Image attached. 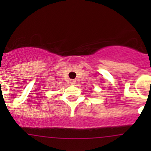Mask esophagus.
Listing matches in <instances>:
<instances>
[{"label":"esophagus","instance_id":"obj_1","mask_svg":"<svg viewBox=\"0 0 151 151\" xmlns=\"http://www.w3.org/2000/svg\"><path fill=\"white\" fill-rule=\"evenodd\" d=\"M76 80H70V84H71L72 85H76Z\"/></svg>","mask_w":151,"mask_h":151}]
</instances>
